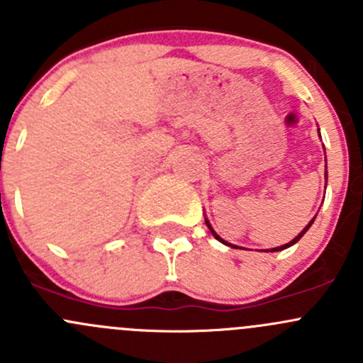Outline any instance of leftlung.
<instances>
[{
	"mask_svg": "<svg viewBox=\"0 0 363 363\" xmlns=\"http://www.w3.org/2000/svg\"><path fill=\"white\" fill-rule=\"evenodd\" d=\"M318 131H320V130H318ZM325 161H327V158H325ZM325 177H327V172H325ZM314 219H316V216H314V218H313V219H311V221H309V225H307V226H306V228H303V230H302V232H300V233H298V235H296L294 240H290V242H288V244H284V246H279V247H272V250H270V251H283V250H286V247L294 246V244H296V242H298V240H300V239H302V235H303V233H306V232H307V230H309V228H311V225H313V223H314ZM205 225H207V226H208V230H211V233H212V235H214V237H216V239H218V240H219V242L226 244V246H232V247H237V246H233V244H230V242H226V240H223V239H221V237H219V235H218V233H216V232H214V228H212V226H211V223H208V221H207V219H205Z\"/></svg>",
	"mask_w": 363,
	"mask_h": 363,
	"instance_id": "8db88e82",
	"label": "left lung"
}]
</instances>
